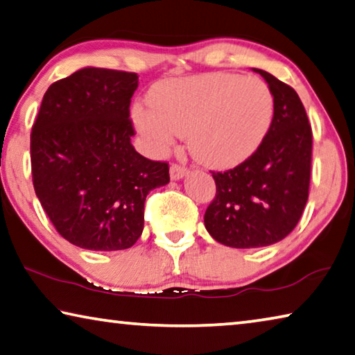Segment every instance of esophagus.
Wrapping results in <instances>:
<instances>
[{
    "label": "esophagus",
    "instance_id": "1",
    "mask_svg": "<svg viewBox=\"0 0 355 355\" xmlns=\"http://www.w3.org/2000/svg\"><path fill=\"white\" fill-rule=\"evenodd\" d=\"M168 173H171V178L172 180H182L183 177H187L188 168L183 167V166H178V164H172Z\"/></svg>",
    "mask_w": 355,
    "mask_h": 355
}]
</instances>
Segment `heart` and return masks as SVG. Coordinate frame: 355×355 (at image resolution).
<instances>
[{
    "instance_id": "1",
    "label": "heart",
    "mask_w": 355,
    "mask_h": 355,
    "mask_svg": "<svg viewBox=\"0 0 355 355\" xmlns=\"http://www.w3.org/2000/svg\"><path fill=\"white\" fill-rule=\"evenodd\" d=\"M149 109L131 112L145 145L155 155L187 136L196 159L230 168L256 153L273 120V94L262 78L229 72L166 78L148 92Z\"/></svg>"
}]
</instances>
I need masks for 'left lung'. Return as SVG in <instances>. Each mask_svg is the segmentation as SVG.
Returning a JSON list of instances; mask_svg holds the SVG:
<instances>
[{
	"label": "left lung",
	"mask_w": 355,
	"mask_h": 355,
	"mask_svg": "<svg viewBox=\"0 0 355 355\" xmlns=\"http://www.w3.org/2000/svg\"><path fill=\"white\" fill-rule=\"evenodd\" d=\"M273 94V120L256 153L227 172H211L216 196L204 223L230 248H262L297 226L308 200L313 132L299 94L267 71L256 69Z\"/></svg>",
	"instance_id": "8db88e82"
}]
</instances>
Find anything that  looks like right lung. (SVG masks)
Returning a JSON list of instances; mask_svg holds the SVG:
<instances>
[{"mask_svg":"<svg viewBox=\"0 0 355 355\" xmlns=\"http://www.w3.org/2000/svg\"><path fill=\"white\" fill-rule=\"evenodd\" d=\"M137 87L134 72L88 66L42 98L31 132L33 184L58 234L78 248H131L142 235L147 194L168 183L167 162L131 144Z\"/></svg>","mask_w":355,"mask_h":355,"instance_id":"right-lung-1","label":"right lung"}]
</instances>
